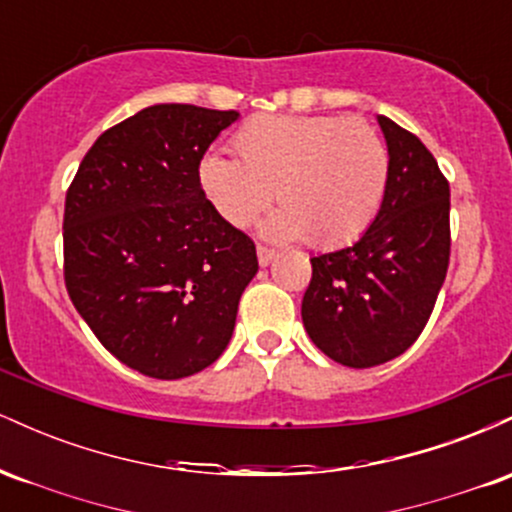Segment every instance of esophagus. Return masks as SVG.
Masks as SVG:
<instances>
[{
  "mask_svg": "<svg viewBox=\"0 0 512 512\" xmlns=\"http://www.w3.org/2000/svg\"><path fill=\"white\" fill-rule=\"evenodd\" d=\"M274 257H276V252L272 248H264V245H257V262H260L262 267L272 264Z\"/></svg>",
  "mask_w": 512,
  "mask_h": 512,
  "instance_id": "34e87169",
  "label": "esophagus"
}]
</instances>
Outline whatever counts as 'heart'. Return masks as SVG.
I'll use <instances>...</instances> for the list:
<instances>
[{
	"label": "heart",
	"instance_id": "1",
	"mask_svg": "<svg viewBox=\"0 0 512 512\" xmlns=\"http://www.w3.org/2000/svg\"><path fill=\"white\" fill-rule=\"evenodd\" d=\"M228 158L211 151L197 180L211 209L243 228L272 202L269 236L339 248L361 236L385 197L390 154L361 117L257 115L233 134Z\"/></svg>",
	"mask_w": 512,
	"mask_h": 512
}]
</instances>
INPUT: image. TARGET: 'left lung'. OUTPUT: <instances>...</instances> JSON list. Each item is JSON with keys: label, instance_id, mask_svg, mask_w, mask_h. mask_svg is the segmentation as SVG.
Segmentation results:
<instances>
[{"label": "left lung", "instance_id": "8db88e82", "mask_svg": "<svg viewBox=\"0 0 512 512\" xmlns=\"http://www.w3.org/2000/svg\"><path fill=\"white\" fill-rule=\"evenodd\" d=\"M390 170L380 211L349 248L310 260L301 315L325 356L373 368L424 332L450 262V185L419 137L378 115Z\"/></svg>", "mask_w": 512, "mask_h": 512}]
</instances>
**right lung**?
Here are the masks:
<instances>
[{"instance_id": "right-lung-1", "label": "right lung", "mask_w": 512, "mask_h": 512, "mask_svg": "<svg viewBox=\"0 0 512 512\" xmlns=\"http://www.w3.org/2000/svg\"><path fill=\"white\" fill-rule=\"evenodd\" d=\"M236 110L161 103L105 129L64 202V284L105 349L158 380L223 354L257 274L255 243L197 180Z\"/></svg>"}]
</instances>
